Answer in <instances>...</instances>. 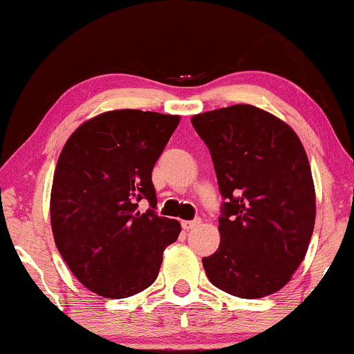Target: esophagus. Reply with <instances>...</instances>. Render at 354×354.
<instances>
[{
    "label": "esophagus",
    "mask_w": 354,
    "mask_h": 354,
    "mask_svg": "<svg viewBox=\"0 0 354 354\" xmlns=\"http://www.w3.org/2000/svg\"><path fill=\"white\" fill-rule=\"evenodd\" d=\"M200 225H201V219H200V218H198V219H193V221H181L183 230H186V231L198 228V226H200Z\"/></svg>",
    "instance_id": "1"
}]
</instances>
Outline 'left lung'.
<instances>
[{"instance_id": "left-lung-1", "label": "left lung", "mask_w": 354, "mask_h": 354, "mask_svg": "<svg viewBox=\"0 0 354 354\" xmlns=\"http://www.w3.org/2000/svg\"><path fill=\"white\" fill-rule=\"evenodd\" d=\"M209 148L226 203L218 250L203 258L214 286L256 299L279 291L306 256L316 194L310 161L291 126L253 104L191 118Z\"/></svg>"}]
</instances>
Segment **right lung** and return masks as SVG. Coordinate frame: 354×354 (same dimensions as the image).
<instances>
[{
  "label": "right lung",
  "mask_w": 354,
  "mask_h": 354,
  "mask_svg": "<svg viewBox=\"0 0 354 354\" xmlns=\"http://www.w3.org/2000/svg\"><path fill=\"white\" fill-rule=\"evenodd\" d=\"M180 123L178 115L113 109L68 138L53 176L50 214L56 248L78 281L104 298L151 286L176 219L158 216L153 166ZM148 199L153 208L137 211Z\"/></svg>",
  "instance_id": "obj_1"
}]
</instances>
